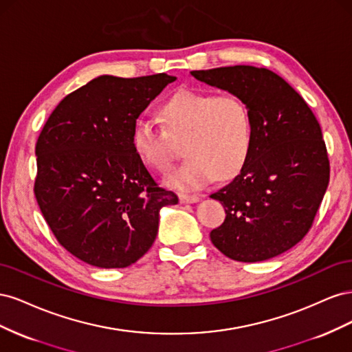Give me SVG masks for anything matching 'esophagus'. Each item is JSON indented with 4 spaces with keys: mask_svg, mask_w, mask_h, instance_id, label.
I'll return each instance as SVG.
<instances>
[{
    "mask_svg": "<svg viewBox=\"0 0 352 352\" xmlns=\"http://www.w3.org/2000/svg\"><path fill=\"white\" fill-rule=\"evenodd\" d=\"M180 202H184V204H194V202L199 201L198 195H186V194H180L179 195Z\"/></svg>",
    "mask_w": 352,
    "mask_h": 352,
    "instance_id": "obj_1",
    "label": "esophagus"
}]
</instances>
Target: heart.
Wrapping results in <instances>:
<instances>
[{
    "instance_id": "heart-1",
    "label": "heart",
    "mask_w": 352,
    "mask_h": 352,
    "mask_svg": "<svg viewBox=\"0 0 352 352\" xmlns=\"http://www.w3.org/2000/svg\"><path fill=\"white\" fill-rule=\"evenodd\" d=\"M162 117L164 127L141 117L132 142L148 166L164 170L173 160L175 142L184 140L186 158L167 173L168 186L198 190L217 177L236 176L247 163L252 148V117L236 95L182 89L164 101Z\"/></svg>"
}]
</instances>
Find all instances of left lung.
Listing matches in <instances>:
<instances>
[{"instance_id": "left-lung-1", "label": "left lung", "mask_w": 352, "mask_h": 352, "mask_svg": "<svg viewBox=\"0 0 352 352\" xmlns=\"http://www.w3.org/2000/svg\"><path fill=\"white\" fill-rule=\"evenodd\" d=\"M192 76L248 105L252 148L230 184L211 194L226 219L210 233L226 257L257 263L276 257L310 230L329 185L320 124L302 97L279 74L254 66L194 70Z\"/></svg>"}]
</instances>
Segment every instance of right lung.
<instances>
[{
  "label": "right lung",
  "mask_w": 352,
  "mask_h": 352,
  "mask_svg": "<svg viewBox=\"0 0 352 352\" xmlns=\"http://www.w3.org/2000/svg\"><path fill=\"white\" fill-rule=\"evenodd\" d=\"M175 76L104 74L51 113L35 154V197L51 232L74 257L123 269L151 248L160 210L177 195L157 185L135 151L136 119Z\"/></svg>",
  "instance_id": "obj_1"
}]
</instances>
